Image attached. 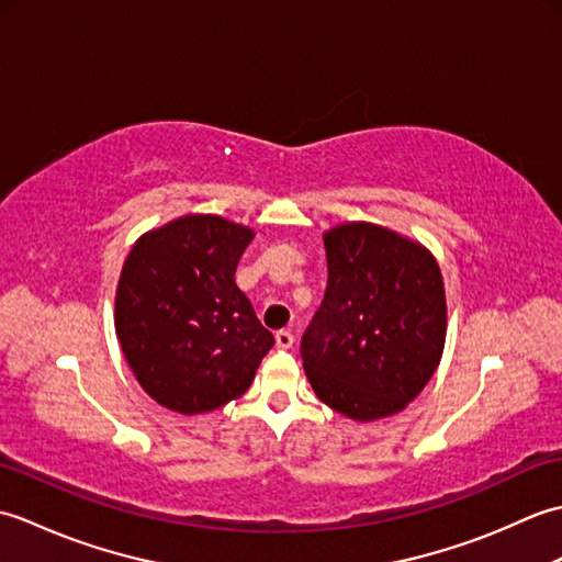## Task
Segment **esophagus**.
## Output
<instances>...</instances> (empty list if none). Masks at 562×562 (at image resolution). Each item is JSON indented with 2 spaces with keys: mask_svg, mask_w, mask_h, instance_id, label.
Here are the masks:
<instances>
[{
  "mask_svg": "<svg viewBox=\"0 0 562 562\" xmlns=\"http://www.w3.org/2000/svg\"><path fill=\"white\" fill-rule=\"evenodd\" d=\"M274 342H278V348L290 350L294 345V336L290 330H278V333H274Z\"/></svg>",
  "mask_w": 562,
  "mask_h": 562,
  "instance_id": "obj_1",
  "label": "esophagus"
}]
</instances>
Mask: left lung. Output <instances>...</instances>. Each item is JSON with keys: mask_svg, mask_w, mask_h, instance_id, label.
Listing matches in <instances>:
<instances>
[{"mask_svg": "<svg viewBox=\"0 0 562 562\" xmlns=\"http://www.w3.org/2000/svg\"><path fill=\"white\" fill-rule=\"evenodd\" d=\"M324 244L328 288L302 338L308 384L350 420L396 415L445 352L441 270L423 244L372 222L333 226Z\"/></svg>", "mask_w": 562, "mask_h": 562, "instance_id": "left-lung-1", "label": "left lung"}]
</instances>
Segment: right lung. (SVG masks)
<instances>
[{
  "mask_svg": "<svg viewBox=\"0 0 562 562\" xmlns=\"http://www.w3.org/2000/svg\"><path fill=\"white\" fill-rule=\"evenodd\" d=\"M254 229L220 214H186L142 234L115 290V333L139 386L181 415L238 398L272 333L234 272Z\"/></svg>",
  "mask_w": 562,
  "mask_h": 562,
  "instance_id": "right-lung-1",
  "label": "right lung"
}]
</instances>
